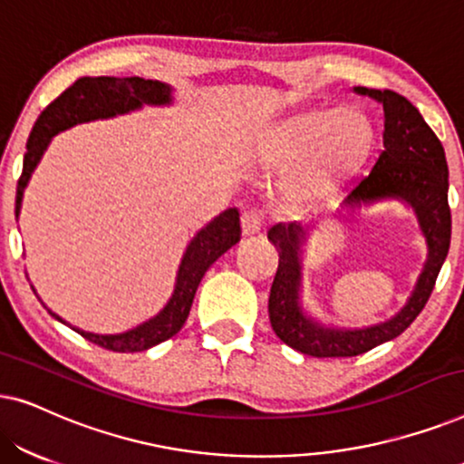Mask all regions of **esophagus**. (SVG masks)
I'll return each mask as SVG.
<instances>
[{"label":"esophagus","mask_w":464,"mask_h":464,"mask_svg":"<svg viewBox=\"0 0 464 464\" xmlns=\"http://www.w3.org/2000/svg\"><path fill=\"white\" fill-rule=\"evenodd\" d=\"M240 226H243L245 237H256L264 227V213L257 211V208L245 211L243 218H240Z\"/></svg>","instance_id":"esophagus-1"}]
</instances>
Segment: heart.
<instances>
[{
  "label": "heart",
  "mask_w": 464,
  "mask_h": 464,
  "mask_svg": "<svg viewBox=\"0 0 464 464\" xmlns=\"http://www.w3.org/2000/svg\"><path fill=\"white\" fill-rule=\"evenodd\" d=\"M373 126L357 110H308L283 120L266 141L275 167L295 164L289 188L297 198H321L353 177L372 154Z\"/></svg>",
  "instance_id": "1"
}]
</instances>
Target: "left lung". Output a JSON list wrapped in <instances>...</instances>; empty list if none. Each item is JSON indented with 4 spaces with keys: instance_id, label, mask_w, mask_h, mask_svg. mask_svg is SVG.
<instances>
[{
    "instance_id": "8db88e82",
    "label": "left lung",
    "mask_w": 464,
    "mask_h": 464,
    "mask_svg": "<svg viewBox=\"0 0 464 464\" xmlns=\"http://www.w3.org/2000/svg\"><path fill=\"white\" fill-rule=\"evenodd\" d=\"M384 110V150L372 173L342 200V208L399 200L411 208L427 243V259L405 306L395 316L370 327H335L316 321L302 304V246L308 230L297 221L276 224L268 238L278 249V270L270 289L268 313L285 344L310 357H357L395 340L427 304L450 249L452 215L448 207V162L443 145L420 111L392 91L353 88Z\"/></svg>"
}]
</instances>
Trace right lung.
<instances>
[{
    "mask_svg": "<svg viewBox=\"0 0 464 464\" xmlns=\"http://www.w3.org/2000/svg\"><path fill=\"white\" fill-rule=\"evenodd\" d=\"M173 103V88L158 80L143 78H111V75H99V78H80L67 88L61 97H56L46 110L40 113L37 122L31 130L27 151L23 160V175L16 186V218L21 215L24 188L40 164L44 151L48 150L50 141L61 130L72 129L75 124L92 122L113 116L141 110L143 105H170ZM240 240V215L238 208H226L218 218L200 227L189 240L183 253L179 270L175 276V287L169 302L164 304L160 313L151 316L141 325L129 329L122 334H91L80 327H69L88 342L107 348L113 353H141L148 348L160 344V342L173 338L186 323L189 308H192L196 289L211 268L215 259ZM42 302V300H40ZM44 304V302H42ZM44 308L54 316L56 321L65 323L59 314L53 313L46 304Z\"/></svg>",
    "mask_w": 464,
    "mask_h": 464,
    "instance_id": "1",
    "label": "right lung"
}]
</instances>
